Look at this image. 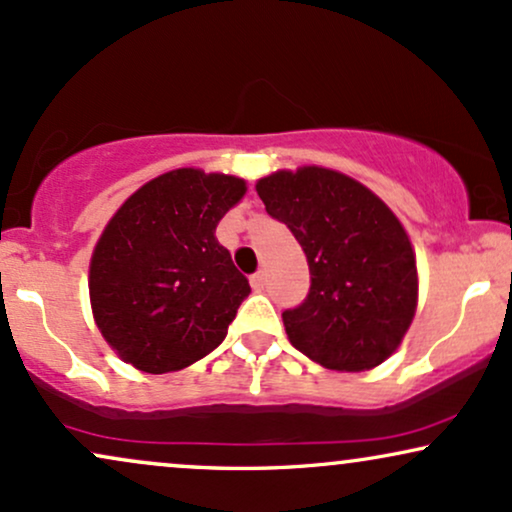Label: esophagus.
<instances>
[{"label": "esophagus", "instance_id": "1", "mask_svg": "<svg viewBox=\"0 0 512 512\" xmlns=\"http://www.w3.org/2000/svg\"><path fill=\"white\" fill-rule=\"evenodd\" d=\"M249 282H251V287L256 289V292H261V289L266 287V273H263V270H258V273L249 277Z\"/></svg>", "mask_w": 512, "mask_h": 512}]
</instances>
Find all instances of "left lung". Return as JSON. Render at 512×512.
<instances>
[{
  "mask_svg": "<svg viewBox=\"0 0 512 512\" xmlns=\"http://www.w3.org/2000/svg\"><path fill=\"white\" fill-rule=\"evenodd\" d=\"M256 192L311 268L306 301L282 313L292 346L339 372L387 361L418 308V263L396 213L372 189L323 166L275 170Z\"/></svg>",
  "mask_w": 512,
  "mask_h": 512,
  "instance_id": "8db88e82",
  "label": "left lung"
}]
</instances>
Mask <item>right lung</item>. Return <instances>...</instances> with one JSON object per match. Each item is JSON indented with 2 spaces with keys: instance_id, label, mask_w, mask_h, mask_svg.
Segmentation results:
<instances>
[{
  "instance_id": "right-lung-1",
  "label": "right lung",
  "mask_w": 512,
  "mask_h": 512,
  "mask_svg": "<svg viewBox=\"0 0 512 512\" xmlns=\"http://www.w3.org/2000/svg\"><path fill=\"white\" fill-rule=\"evenodd\" d=\"M244 194L235 175L175 168L113 213L94 244L87 285L94 323L123 363L163 375L223 342L251 287L216 227Z\"/></svg>"
}]
</instances>
